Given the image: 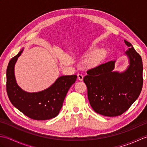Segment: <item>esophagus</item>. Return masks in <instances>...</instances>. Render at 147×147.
<instances>
[{
    "label": "esophagus",
    "mask_w": 147,
    "mask_h": 147,
    "mask_svg": "<svg viewBox=\"0 0 147 147\" xmlns=\"http://www.w3.org/2000/svg\"><path fill=\"white\" fill-rule=\"evenodd\" d=\"M78 80H80V81H82L83 79V75L82 74H78Z\"/></svg>",
    "instance_id": "1"
}]
</instances>
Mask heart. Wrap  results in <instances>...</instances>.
<instances>
[{"label":"heart","instance_id":"obj_1","mask_svg":"<svg viewBox=\"0 0 147 147\" xmlns=\"http://www.w3.org/2000/svg\"><path fill=\"white\" fill-rule=\"evenodd\" d=\"M105 55V51L104 49L96 50L90 55L86 59V63L91 67L97 65L102 60Z\"/></svg>","mask_w":147,"mask_h":147}]
</instances>
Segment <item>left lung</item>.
Here are the masks:
<instances>
[{
  "label": "left lung",
  "mask_w": 147,
  "mask_h": 147,
  "mask_svg": "<svg viewBox=\"0 0 147 147\" xmlns=\"http://www.w3.org/2000/svg\"><path fill=\"white\" fill-rule=\"evenodd\" d=\"M124 42L129 47L125 54L129 60L125 71H113L115 61H111L88 70L83 78L90 105L96 113L105 116L123 114L138 98L142 89V57L131 43Z\"/></svg>",
  "instance_id": "1"
}]
</instances>
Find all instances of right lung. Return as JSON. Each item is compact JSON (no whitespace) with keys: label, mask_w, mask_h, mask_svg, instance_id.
I'll list each match as a JSON object with an SVG mask.
<instances>
[{"label":"right lung","mask_w":147,"mask_h":147,"mask_svg":"<svg viewBox=\"0 0 147 147\" xmlns=\"http://www.w3.org/2000/svg\"><path fill=\"white\" fill-rule=\"evenodd\" d=\"M23 50L12 57L6 72V90L12 104L22 113L35 120H47L57 116L62 107L69 89L77 76H62L43 91L28 93L22 90L16 82L14 65Z\"/></svg>","instance_id":"obj_1"}]
</instances>
